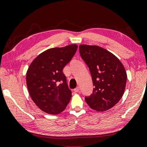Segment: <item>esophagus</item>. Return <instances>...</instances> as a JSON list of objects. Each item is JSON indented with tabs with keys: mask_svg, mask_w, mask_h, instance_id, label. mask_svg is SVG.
Returning a JSON list of instances; mask_svg holds the SVG:
<instances>
[{
	"mask_svg": "<svg viewBox=\"0 0 147 147\" xmlns=\"http://www.w3.org/2000/svg\"><path fill=\"white\" fill-rule=\"evenodd\" d=\"M74 92H75V93H78V92H80V88L77 87L76 88H75V89H74Z\"/></svg>",
	"mask_w": 147,
	"mask_h": 147,
	"instance_id": "esophagus-1",
	"label": "esophagus"
}]
</instances>
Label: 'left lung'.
Wrapping results in <instances>:
<instances>
[{
    "label": "left lung",
    "mask_w": 147,
    "mask_h": 147,
    "mask_svg": "<svg viewBox=\"0 0 147 147\" xmlns=\"http://www.w3.org/2000/svg\"><path fill=\"white\" fill-rule=\"evenodd\" d=\"M81 57L89 67L94 88L85 97L92 109L104 112L115 106L123 96L127 75L119 59L104 48L80 45Z\"/></svg>",
    "instance_id": "left-lung-1"
}]
</instances>
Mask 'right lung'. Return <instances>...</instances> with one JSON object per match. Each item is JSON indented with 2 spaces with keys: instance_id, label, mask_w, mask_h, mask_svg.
I'll use <instances>...</instances> for the list:
<instances>
[{
  "instance_id": "right-lung-1",
  "label": "right lung",
  "mask_w": 147,
  "mask_h": 147,
  "mask_svg": "<svg viewBox=\"0 0 147 147\" xmlns=\"http://www.w3.org/2000/svg\"><path fill=\"white\" fill-rule=\"evenodd\" d=\"M77 45L47 49L39 54L28 68L26 80L31 99L42 111L61 113L71 98L63 67L71 61Z\"/></svg>"
}]
</instances>
